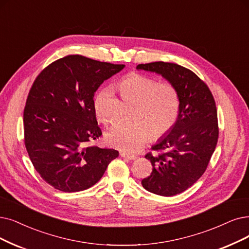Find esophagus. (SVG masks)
<instances>
[{
    "instance_id": "obj_1",
    "label": "esophagus",
    "mask_w": 249,
    "mask_h": 249,
    "mask_svg": "<svg viewBox=\"0 0 249 249\" xmlns=\"http://www.w3.org/2000/svg\"><path fill=\"white\" fill-rule=\"evenodd\" d=\"M121 156L124 157V158L128 159V160H135V159L137 158L135 155H131V154H127V153H124V152H121Z\"/></svg>"
}]
</instances>
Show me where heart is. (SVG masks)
Here are the masks:
<instances>
[{
	"label": "heart",
	"mask_w": 249,
	"mask_h": 249,
	"mask_svg": "<svg viewBox=\"0 0 249 249\" xmlns=\"http://www.w3.org/2000/svg\"><path fill=\"white\" fill-rule=\"evenodd\" d=\"M123 96L136 104L134 119L116 123L106 134L107 143L119 150L135 153L153 139L166 135L175 125L180 109V97L176 87L168 82L156 83L152 77L130 73L117 84ZM112 89L105 88L96 95L94 110L100 122H109L108 102Z\"/></svg>",
	"instance_id": "b5f03b06"
}]
</instances>
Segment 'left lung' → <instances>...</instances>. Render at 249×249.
<instances>
[{
    "label": "left lung",
    "instance_id": "obj_1",
    "mask_svg": "<svg viewBox=\"0 0 249 249\" xmlns=\"http://www.w3.org/2000/svg\"><path fill=\"white\" fill-rule=\"evenodd\" d=\"M137 69L160 74L173 84L180 97L175 125L145 155L153 168L142 180L147 191L174 196L191 187L205 172L217 138V112L213 96L190 69L170 62L139 64Z\"/></svg>",
    "mask_w": 249,
    "mask_h": 249
}]
</instances>
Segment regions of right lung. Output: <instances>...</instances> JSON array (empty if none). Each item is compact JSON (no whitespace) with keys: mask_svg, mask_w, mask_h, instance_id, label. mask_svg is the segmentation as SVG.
I'll list each match as a JSON object with an SVG mask.
<instances>
[{"mask_svg":"<svg viewBox=\"0 0 249 249\" xmlns=\"http://www.w3.org/2000/svg\"><path fill=\"white\" fill-rule=\"evenodd\" d=\"M124 67L68 55L36 78L23 112L24 143L36 171L57 190L71 193L92 187L118 156L114 149L88 143L102 135L95 92Z\"/></svg>","mask_w":249,"mask_h":249,"instance_id":"obj_1","label":"right lung"}]
</instances>
